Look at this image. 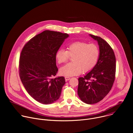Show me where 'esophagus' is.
Listing matches in <instances>:
<instances>
[{
  "label": "esophagus",
  "mask_w": 133,
  "mask_h": 133,
  "mask_svg": "<svg viewBox=\"0 0 133 133\" xmlns=\"http://www.w3.org/2000/svg\"><path fill=\"white\" fill-rule=\"evenodd\" d=\"M65 78L66 81H69V80L70 79V78L69 77H67V76H66V77H65Z\"/></svg>",
  "instance_id": "34e87169"
}]
</instances>
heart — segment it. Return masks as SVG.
I'll list each match as a JSON object with an SVG mask.
<instances>
[{"mask_svg": "<svg viewBox=\"0 0 133 133\" xmlns=\"http://www.w3.org/2000/svg\"><path fill=\"white\" fill-rule=\"evenodd\" d=\"M99 55L98 47L95 44L75 42L69 45L67 50L61 49L57 51L56 59L58 64L66 63L72 57V62L61 68L60 73L65 76L80 74L83 70L87 72L96 66Z\"/></svg>", "mask_w": 133, "mask_h": 133, "instance_id": "obj_1", "label": "heart"}]
</instances>
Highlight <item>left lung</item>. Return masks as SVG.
Masks as SVG:
<instances>
[{
	"instance_id": "left-lung-1",
	"label": "left lung",
	"mask_w": 133,
	"mask_h": 133,
	"mask_svg": "<svg viewBox=\"0 0 133 133\" xmlns=\"http://www.w3.org/2000/svg\"><path fill=\"white\" fill-rule=\"evenodd\" d=\"M98 42L99 55L96 66L84 77L78 78V95L87 104L102 101L110 91L114 82L116 58L110 45L101 37L89 34Z\"/></svg>"
}]
</instances>
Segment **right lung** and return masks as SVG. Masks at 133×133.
<instances>
[{"instance_id": "right-lung-1", "label": "right lung", "mask_w": 133, "mask_h": 133, "mask_svg": "<svg viewBox=\"0 0 133 133\" xmlns=\"http://www.w3.org/2000/svg\"><path fill=\"white\" fill-rule=\"evenodd\" d=\"M67 34L45 30L27 42L21 54L19 72L26 90L36 101L50 104L57 101L66 82L64 77L55 76L58 71L56 54Z\"/></svg>"}]
</instances>
